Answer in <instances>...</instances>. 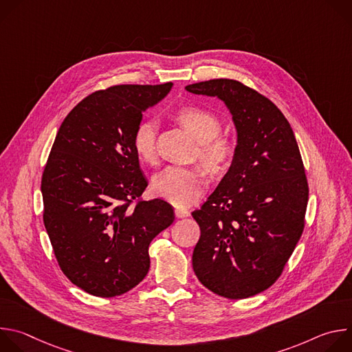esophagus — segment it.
<instances>
[{
    "instance_id": "1",
    "label": "esophagus",
    "mask_w": 352,
    "mask_h": 352,
    "mask_svg": "<svg viewBox=\"0 0 352 352\" xmlns=\"http://www.w3.org/2000/svg\"><path fill=\"white\" fill-rule=\"evenodd\" d=\"M190 213H189V210L188 209H185V208H179V206H177L175 208V216L178 217V219H185V217H188Z\"/></svg>"
}]
</instances>
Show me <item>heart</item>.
<instances>
[{
	"label": "heart",
	"mask_w": 352,
	"mask_h": 352,
	"mask_svg": "<svg viewBox=\"0 0 352 352\" xmlns=\"http://www.w3.org/2000/svg\"><path fill=\"white\" fill-rule=\"evenodd\" d=\"M174 118L199 142V157L213 173L220 174L232 162L236 142L228 133H221V122L216 114L199 106H182ZM157 126L153 121H140L132 133L136 156L147 164L157 162ZM208 186V171L202 166H173L160 173L153 181L155 192L177 206H188L202 195Z\"/></svg>",
	"instance_id": "obj_1"
}]
</instances>
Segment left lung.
Masks as SVG:
<instances>
[{
  "mask_svg": "<svg viewBox=\"0 0 352 352\" xmlns=\"http://www.w3.org/2000/svg\"><path fill=\"white\" fill-rule=\"evenodd\" d=\"M217 96L232 114V166L192 217L200 236L196 277L212 292L243 299L272 287L304 232L309 186L292 128L266 96L234 79L188 85Z\"/></svg>",
  "mask_w": 352,
  "mask_h": 352,
  "instance_id": "8db88e82",
  "label": "left lung"
}]
</instances>
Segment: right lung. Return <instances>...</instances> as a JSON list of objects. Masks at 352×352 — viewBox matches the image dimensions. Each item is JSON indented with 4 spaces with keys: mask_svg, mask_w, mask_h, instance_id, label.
I'll return each mask as SVG.
<instances>
[{
    "mask_svg": "<svg viewBox=\"0 0 352 352\" xmlns=\"http://www.w3.org/2000/svg\"><path fill=\"white\" fill-rule=\"evenodd\" d=\"M113 85L93 91L63 121L41 175L43 221L63 273L85 292L111 298L150 267L148 245L174 221L147 182L132 146L142 114L171 89Z\"/></svg>",
    "mask_w": 352,
    "mask_h": 352,
    "instance_id": "obj_1",
    "label": "right lung"
}]
</instances>
